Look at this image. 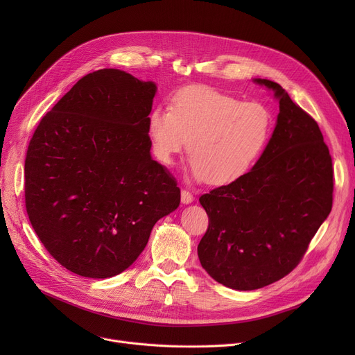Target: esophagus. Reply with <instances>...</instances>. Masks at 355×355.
I'll list each match as a JSON object with an SVG mask.
<instances>
[{"instance_id": "34e87169", "label": "esophagus", "mask_w": 355, "mask_h": 355, "mask_svg": "<svg viewBox=\"0 0 355 355\" xmlns=\"http://www.w3.org/2000/svg\"><path fill=\"white\" fill-rule=\"evenodd\" d=\"M194 201V197L190 191L187 190H181V202L182 204H191Z\"/></svg>"}]
</instances>
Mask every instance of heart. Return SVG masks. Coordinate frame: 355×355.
Listing matches in <instances>:
<instances>
[{
  "mask_svg": "<svg viewBox=\"0 0 355 355\" xmlns=\"http://www.w3.org/2000/svg\"><path fill=\"white\" fill-rule=\"evenodd\" d=\"M146 129L162 165L173 166L189 141L190 180L225 187L250 171L270 138L273 116L260 102L190 86L175 93L170 110L154 107Z\"/></svg>",
  "mask_w": 355,
  "mask_h": 355,
  "instance_id": "obj_1",
  "label": "heart"
}]
</instances>
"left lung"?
<instances>
[{"mask_svg": "<svg viewBox=\"0 0 355 355\" xmlns=\"http://www.w3.org/2000/svg\"><path fill=\"white\" fill-rule=\"evenodd\" d=\"M273 93L279 114L252 170L200 197L209 229L197 248L202 269L236 291L286 276L332 209V161L316 123L276 82L253 79Z\"/></svg>", "mask_w": 355, "mask_h": 355, "instance_id": "obj_1", "label": "left lung"}]
</instances>
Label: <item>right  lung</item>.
Returning a JSON list of instances; mask_svg holds the SVG:
<instances>
[{
  "label": "right lung",
  "instance_id": "1",
  "mask_svg": "<svg viewBox=\"0 0 355 355\" xmlns=\"http://www.w3.org/2000/svg\"><path fill=\"white\" fill-rule=\"evenodd\" d=\"M157 85L119 69L86 74L42 119L24 165L26 209L47 252L93 279L119 275L180 189L151 157L148 116Z\"/></svg>",
  "mask_w": 355,
  "mask_h": 355
}]
</instances>
